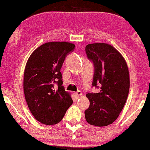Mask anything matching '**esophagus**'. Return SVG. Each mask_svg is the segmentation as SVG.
<instances>
[{"mask_svg":"<svg viewBox=\"0 0 150 150\" xmlns=\"http://www.w3.org/2000/svg\"><path fill=\"white\" fill-rule=\"evenodd\" d=\"M75 96H76L77 97H80V96H82V92H81V91L78 90V91H77V92H75Z\"/></svg>","mask_w":150,"mask_h":150,"instance_id":"1","label":"esophagus"}]
</instances>
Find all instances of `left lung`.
Here are the masks:
<instances>
[{
  "label": "left lung",
  "instance_id": "8db88e82",
  "mask_svg": "<svg viewBox=\"0 0 150 150\" xmlns=\"http://www.w3.org/2000/svg\"><path fill=\"white\" fill-rule=\"evenodd\" d=\"M87 58L93 62L94 73L92 87L99 93H87L89 108L85 111L86 120L95 126H106L117 119L126 102L130 77L126 62L110 44L94 43L85 47Z\"/></svg>",
  "mask_w": 150,
  "mask_h": 150
}]
</instances>
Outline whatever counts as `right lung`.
Here are the masks:
<instances>
[{"label": "right lung", "instance_id": "1", "mask_svg": "<svg viewBox=\"0 0 150 150\" xmlns=\"http://www.w3.org/2000/svg\"><path fill=\"white\" fill-rule=\"evenodd\" d=\"M75 48L66 42L46 43L34 51L27 62L23 83L25 99L32 114L43 124L59 123L73 104L62 85L61 68Z\"/></svg>", "mask_w": 150, "mask_h": 150}]
</instances>
